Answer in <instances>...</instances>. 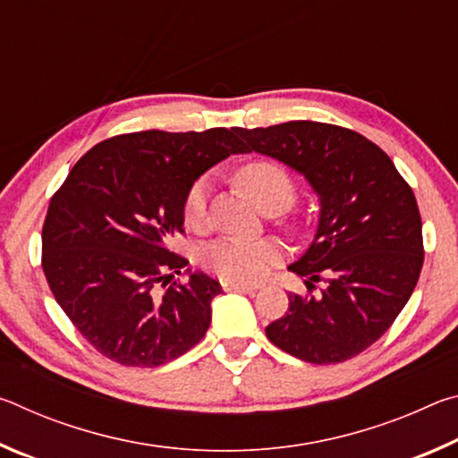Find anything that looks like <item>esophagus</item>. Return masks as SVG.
<instances>
[{"label": "esophagus", "mask_w": 458, "mask_h": 458, "mask_svg": "<svg viewBox=\"0 0 458 458\" xmlns=\"http://www.w3.org/2000/svg\"><path fill=\"white\" fill-rule=\"evenodd\" d=\"M222 289L224 291H238V293H254L259 289V286L257 284H240V283L222 281Z\"/></svg>", "instance_id": "1"}]
</instances>
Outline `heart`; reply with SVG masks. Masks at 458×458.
<instances>
[{
  "label": "heart",
  "instance_id": "heart-1",
  "mask_svg": "<svg viewBox=\"0 0 458 458\" xmlns=\"http://www.w3.org/2000/svg\"><path fill=\"white\" fill-rule=\"evenodd\" d=\"M236 182L260 210H284L294 199V182L289 172L273 159H252L238 169ZM210 180L199 175L185 191L182 214L188 226L204 224ZM284 246L275 238L244 240L222 238L199 250L201 267L212 270L222 281L254 284L265 281L270 270L284 260Z\"/></svg>",
  "mask_w": 458,
  "mask_h": 458
}]
</instances>
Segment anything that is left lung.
<instances>
[{"mask_svg":"<svg viewBox=\"0 0 458 458\" xmlns=\"http://www.w3.org/2000/svg\"><path fill=\"white\" fill-rule=\"evenodd\" d=\"M248 151L303 174L321 199L319 230L289 268L319 293L289 294V309L267 337L294 358L327 366L366 352L396 321L420 276L422 220L396 165L352 129L317 121L242 129Z\"/></svg>","mask_w":458,"mask_h":458,"instance_id":"left-lung-1","label":"left lung"}]
</instances>
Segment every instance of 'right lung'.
<instances>
[{
  "label": "right lung",
  "mask_w": 458,
  "mask_h": 458,
  "mask_svg": "<svg viewBox=\"0 0 458 458\" xmlns=\"http://www.w3.org/2000/svg\"><path fill=\"white\" fill-rule=\"evenodd\" d=\"M244 151L236 127L137 131L97 143L54 191L42 268L62 311L100 355L157 368L206 335L222 286L206 275L167 286L190 262L169 242L183 234L191 182Z\"/></svg>",
  "instance_id": "1"
}]
</instances>
